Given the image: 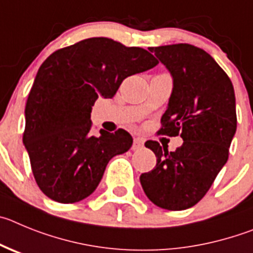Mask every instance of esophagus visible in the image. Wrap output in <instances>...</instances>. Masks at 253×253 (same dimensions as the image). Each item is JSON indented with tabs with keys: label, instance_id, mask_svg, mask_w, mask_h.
Segmentation results:
<instances>
[{
	"label": "esophagus",
	"instance_id": "34e87169",
	"mask_svg": "<svg viewBox=\"0 0 253 253\" xmlns=\"http://www.w3.org/2000/svg\"><path fill=\"white\" fill-rule=\"evenodd\" d=\"M143 147V140L142 138L137 137L133 140V143H132V147L131 149L133 150V151H137V150H141Z\"/></svg>",
	"mask_w": 253,
	"mask_h": 253
}]
</instances>
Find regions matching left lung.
<instances>
[{
	"mask_svg": "<svg viewBox=\"0 0 253 253\" xmlns=\"http://www.w3.org/2000/svg\"><path fill=\"white\" fill-rule=\"evenodd\" d=\"M172 77L168 110L159 133L180 135L183 145L168 151L158 141L145 146L156 155V166L140 176L155 206L184 211L209 190L228 160L237 128L236 97L226 72L207 51L190 44L149 47Z\"/></svg>",
	"mask_w": 253,
	"mask_h": 253,
	"instance_id": "8db88e82",
	"label": "left lung"
}]
</instances>
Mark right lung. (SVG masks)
Segmentation results:
<instances>
[{"label":"right lung","instance_id":"obj_1","mask_svg":"<svg viewBox=\"0 0 253 253\" xmlns=\"http://www.w3.org/2000/svg\"><path fill=\"white\" fill-rule=\"evenodd\" d=\"M158 63L147 50L108 38L82 40L42 63L25 107L22 141L46 197L65 204L89 197L108 161L128 151L132 137L125 129L92 135V107L98 97L112 98L125 78Z\"/></svg>","mask_w":253,"mask_h":253}]
</instances>
